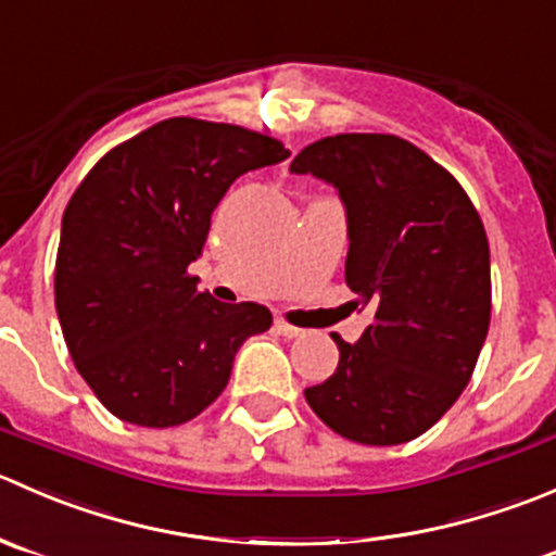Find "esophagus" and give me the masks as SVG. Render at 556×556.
Here are the masks:
<instances>
[{"label":"esophagus","mask_w":556,"mask_h":556,"mask_svg":"<svg viewBox=\"0 0 556 556\" xmlns=\"http://www.w3.org/2000/svg\"><path fill=\"white\" fill-rule=\"evenodd\" d=\"M273 327H276V332L283 334V338H300V334H302V329L294 327V324L286 321V318L280 316V313H276V324H273Z\"/></svg>","instance_id":"esophagus-1"}]
</instances>
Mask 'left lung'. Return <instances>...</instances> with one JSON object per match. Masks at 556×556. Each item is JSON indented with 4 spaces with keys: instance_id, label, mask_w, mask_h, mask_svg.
Masks as SVG:
<instances>
[{
    "instance_id": "left-lung-1",
    "label": "left lung",
    "mask_w": 556,
    "mask_h": 556,
    "mask_svg": "<svg viewBox=\"0 0 556 556\" xmlns=\"http://www.w3.org/2000/svg\"><path fill=\"white\" fill-rule=\"evenodd\" d=\"M291 173L338 189L349 213L345 283L372 324L324 383L313 414L365 446H397L430 430L476 370L492 316L489 240L459 180L397 135L324 137Z\"/></svg>"
}]
</instances>
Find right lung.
Returning <instances> with one entry per match:
<instances>
[{
    "instance_id": "right-lung-1",
    "label": "right lung",
    "mask_w": 556,
    "mask_h": 556,
    "mask_svg": "<svg viewBox=\"0 0 556 556\" xmlns=\"http://www.w3.org/2000/svg\"><path fill=\"white\" fill-rule=\"evenodd\" d=\"M286 156L262 131L178 115L104 153L75 189L56 313L75 367L121 421H191L224 392L243 340L270 329L265 305L213 300L189 265L229 186Z\"/></svg>"
}]
</instances>
